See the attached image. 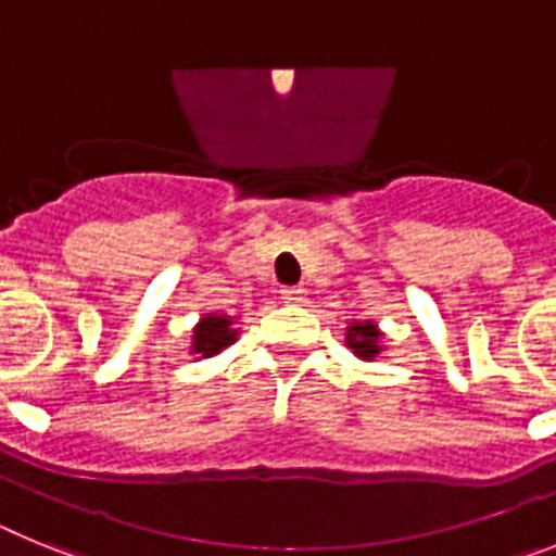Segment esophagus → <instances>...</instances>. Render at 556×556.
I'll use <instances>...</instances> for the list:
<instances>
[{"label":"esophagus","instance_id":"obj_1","mask_svg":"<svg viewBox=\"0 0 556 556\" xmlns=\"http://www.w3.org/2000/svg\"><path fill=\"white\" fill-rule=\"evenodd\" d=\"M281 301L289 303V306H301L306 301V292L301 287H283L281 289Z\"/></svg>","mask_w":556,"mask_h":556}]
</instances>
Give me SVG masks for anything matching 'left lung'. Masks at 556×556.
<instances>
[{
    "mask_svg": "<svg viewBox=\"0 0 556 556\" xmlns=\"http://www.w3.org/2000/svg\"><path fill=\"white\" fill-rule=\"evenodd\" d=\"M381 337H384V333L378 331V326L372 320H358L345 328V345L351 348L353 356L365 358V362H372L378 353L384 351Z\"/></svg>",
    "mask_w": 556,
    "mask_h": 556,
    "instance_id": "1",
    "label": "left lung"
}]
</instances>
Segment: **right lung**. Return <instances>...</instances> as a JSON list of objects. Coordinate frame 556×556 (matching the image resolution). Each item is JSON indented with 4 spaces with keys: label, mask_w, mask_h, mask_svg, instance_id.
<instances>
[{
    "label": "right lung",
    "mask_w": 556,
    "mask_h": 556,
    "mask_svg": "<svg viewBox=\"0 0 556 556\" xmlns=\"http://www.w3.org/2000/svg\"><path fill=\"white\" fill-rule=\"evenodd\" d=\"M236 337H239L236 317H230V314H203L194 331H191L189 353L198 358L217 356L225 348L233 345Z\"/></svg>",
    "instance_id": "obj_1"
}]
</instances>
